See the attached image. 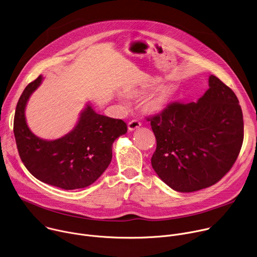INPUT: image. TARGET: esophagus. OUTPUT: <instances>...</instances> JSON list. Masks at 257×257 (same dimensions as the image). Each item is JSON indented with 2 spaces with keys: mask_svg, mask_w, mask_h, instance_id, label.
<instances>
[{
  "mask_svg": "<svg viewBox=\"0 0 257 257\" xmlns=\"http://www.w3.org/2000/svg\"><path fill=\"white\" fill-rule=\"evenodd\" d=\"M140 126H141V123H140V121H138V120H132V121H130V122L128 123V129H129V131H134L135 129L139 128Z\"/></svg>",
  "mask_w": 257,
  "mask_h": 257,
  "instance_id": "obj_1",
  "label": "esophagus"
}]
</instances>
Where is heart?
<instances>
[{"mask_svg":"<svg viewBox=\"0 0 257 257\" xmlns=\"http://www.w3.org/2000/svg\"><path fill=\"white\" fill-rule=\"evenodd\" d=\"M167 99H168V95H166V94L156 96V97L152 98L151 100H149L148 106L151 109H155V111H156V109H160L165 105Z\"/></svg>","mask_w":257,"mask_h":257,"instance_id":"heart-1","label":"heart"}]
</instances>
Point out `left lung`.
<instances>
[{"instance_id": "left-lung-1", "label": "left lung", "mask_w": 257, "mask_h": 257, "mask_svg": "<svg viewBox=\"0 0 257 257\" xmlns=\"http://www.w3.org/2000/svg\"><path fill=\"white\" fill-rule=\"evenodd\" d=\"M208 86L196 102H172L148 118L157 139L152 166L178 192L215 184L233 167L243 143V114L236 94L214 75Z\"/></svg>"}]
</instances>
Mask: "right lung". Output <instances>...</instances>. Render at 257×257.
I'll list each match as a JSON object with an SVG mask.
<instances>
[{
	"label": "right lung",
	"mask_w": 257,
	"mask_h": 257,
	"mask_svg": "<svg viewBox=\"0 0 257 257\" xmlns=\"http://www.w3.org/2000/svg\"><path fill=\"white\" fill-rule=\"evenodd\" d=\"M42 81L41 75L30 82L17 102L14 135L20 159L32 176L49 185L65 190L87 187L108 167L113 143L127 132V125L95 113L87 103L69 133L56 140L38 137L27 126L25 107Z\"/></svg>",
	"instance_id": "1"
}]
</instances>
